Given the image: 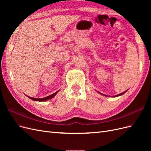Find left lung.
Here are the masks:
<instances>
[{"mask_svg": "<svg viewBox=\"0 0 151 151\" xmlns=\"http://www.w3.org/2000/svg\"><path fill=\"white\" fill-rule=\"evenodd\" d=\"M127 91H127H124V92H123L122 93H120V94H117V95H115V96H114V97H117V96H121V95H122V94H123L124 93H125ZM101 94H102V95H103V96H107V97H108V96H106V95H105V94H102V93H100Z\"/></svg>", "mask_w": 151, "mask_h": 151, "instance_id": "8db88e82", "label": "left lung"}]
</instances>
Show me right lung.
<instances>
[{
    "mask_svg": "<svg viewBox=\"0 0 151 151\" xmlns=\"http://www.w3.org/2000/svg\"><path fill=\"white\" fill-rule=\"evenodd\" d=\"M59 90L58 91H57V92H55V93L51 94L48 96H47L45 98H32V97H30V96H26L27 97H28L29 99L33 100V101H47V100H49L50 99L53 98L57 94V93L58 92Z\"/></svg>",
    "mask_w": 151,
    "mask_h": 151,
    "instance_id": "right-lung-1",
    "label": "right lung"
}]
</instances>
